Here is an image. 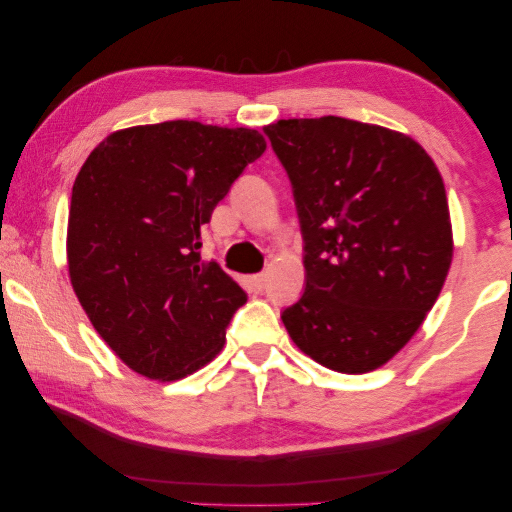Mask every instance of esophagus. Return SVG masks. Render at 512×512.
<instances>
[{"instance_id": "1", "label": "esophagus", "mask_w": 512, "mask_h": 512, "mask_svg": "<svg viewBox=\"0 0 512 512\" xmlns=\"http://www.w3.org/2000/svg\"><path fill=\"white\" fill-rule=\"evenodd\" d=\"M265 279H267V274H254V276H251V283H254V288L258 292L265 288Z\"/></svg>"}]
</instances>
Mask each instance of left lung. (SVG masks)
Listing matches in <instances>:
<instances>
[{
    "mask_svg": "<svg viewBox=\"0 0 512 512\" xmlns=\"http://www.w3.org/2000/svg\"><path fill=\"white\" fill-rule=\"evenodd\" d=\"M286 167L304 236V295L283 324L315 363L365 374L420 329L445 286V183L406 133L347 117L265 127Z\"/></svg>",
    "mask_w": 512,
    "mask_h": 512,
    "instance_id": "obj_1",
    "label": "left lung"
}]
</instances>
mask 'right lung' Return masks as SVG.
<instances>
[{"label":"right lung","mask_w":512,"mask_h":512,"mask_svg":"<svg viewBox=\"0 0 512 512\" xmlns=\"http://www.w3.org/2000/svg\"><path fill=\"white\" fill-rule=\"evenodd\" d=\"M265 147L256 129L172 120L115 131L81 165L67 270L95 331L133 372L177 381L222 351L247 295L201 258V226Z\"/></svg>","instance_id":"1"}]
</instances>
